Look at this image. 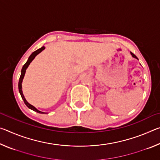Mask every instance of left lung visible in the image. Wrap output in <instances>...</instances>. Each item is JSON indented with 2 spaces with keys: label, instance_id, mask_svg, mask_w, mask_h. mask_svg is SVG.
I'll list each match as a JSON object with an SVG mask.
<instances>
[{
  "label": "left lung",
  "instance_id": "8db88e82",
  "mask_svg": "<svg viewBox=\"0 0 160 160\" xmlns=\"http://www.w3.org/2000/svg\"><path fill=\"white\" fill-rule=\"evenodd\" d=\"M131 55H132V57H133V58H137V59H138V58L136 57V56H135V55H134V54H133V53H132V52H131Z\"/></svg>",
  "mask_w": 160,
  "mask_h": 160
}]
</instances>
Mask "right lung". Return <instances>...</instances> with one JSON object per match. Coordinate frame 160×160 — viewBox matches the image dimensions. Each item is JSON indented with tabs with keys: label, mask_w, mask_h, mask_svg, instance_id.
Returning a JSON list of instances; mask_svg holds the SVG:
<instances>
[{
	"label": "right lung",
	"mask_w": 160,
	"mask_h": 160,
	"mask_svg": "<svg viewBox=\"0 0 160 160\" xmlns=\"http://www.w3.org/2000/svg\"><path fill=\"white\" fill-rule=\"evenodd\" d=\"M44 48H45L44 47H42V48H39V49H37V51H34V52L31 54L30 56H29V58H28V61L26 62L25 64L23 66L22 68V70H21V75H20V80H19V82H18L19 92H20V95H21V97H22V98L24 102H25V104H26V106L28 107V108H29V109H30L33 110V111H34V112H37V113H44V112H40V111L37 110V109H36V108H35L34 106H32V105H31L30 104H29V103H28V102H27V100L25 99V97H24L23 94H22V80H23V78H24V76H25V72H26V69L28 68V67L29 66V65L30 64V63L32 61V60H33V59L35 58V56H36L37 55V54H39L40 52H42V51L43 50H44Z\"/></svg>",
	"instance_id": "right-lung-1"
}]
</instances>
